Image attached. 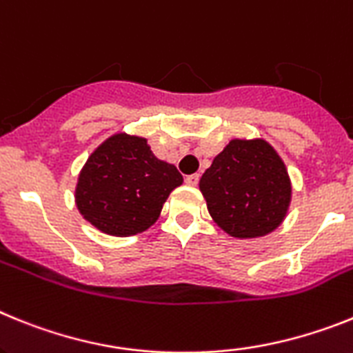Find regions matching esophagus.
Returning a JSON list of instances; mask_svg holds the SVG:
<instances>
[{
	"instance_id": "esophagus-1",
	"label": "esophagus",
	"mask_w": 353,
	"mask_h": 353,
	"mask_svg": "<svg viewBox=\"0 0 353 353\" xmlns=\"http://www.w3.org/2000/svg\"><path fill=\"white\" fill-rule=\"evenodd\" d=\"M199 179H201V177H199V174H190V176L185 177L186 185H190V186H197Z\"/></svg>"
}]
</instances>
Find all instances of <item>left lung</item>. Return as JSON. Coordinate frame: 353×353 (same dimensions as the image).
Wrapping results in <instances>:
<instances>
[{
    "label": "left lung",
    "mask_w": 353,
    "mask_h": 353,
    "mask_svg": "<svg viewBox=\"0 0 353 353\" xmlns=\"http://www.w3.org/2000/svg\"><path fill=\"white\" fill-rule=\"evenodd\" d=\"M211 219L234 238H259L283 223L291 202L286 165L268 142L231 140L199 183Z\"/></svg>",
    "instance_id": "left-lung-1"
}]
</instances>
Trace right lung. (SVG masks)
Here are the masks:
<instances>
[{"label":"right lung","mask_w":353,"mask_h":353,"mask_svg":"<svg viewBox=\"0 0 353 353\" xmlns=\"http://www.w3.org/2000/svg\"><path fill=\"white\" fill-rule=\"evenodd\" d=\"M183 176L152 154L145 139L117 133L88 156L76 185L83 219L112 236H133L158 220Z\"/></svg>","instance_id":"right-lung-1"}]
</instances>
